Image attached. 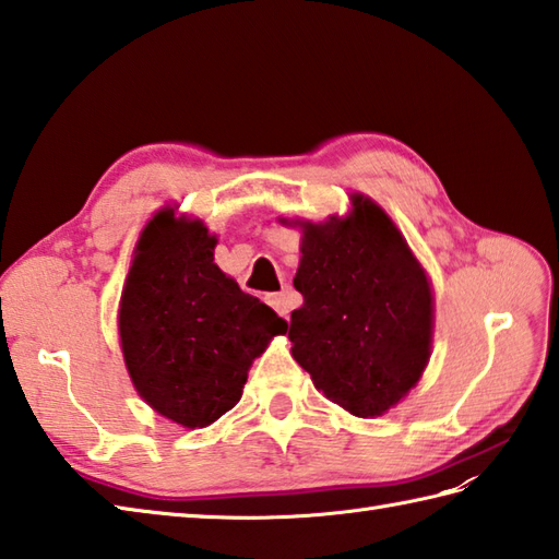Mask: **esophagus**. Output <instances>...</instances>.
Returning <instances> with one entry per match:
<instances>
[{
    "mask_svg": "<svg viewBox=\"0 0 559 559\" xmlns=\"http://www.w3.org/2000/svg\"><path fill=\"white\" fill-rule=\"evenodd\" d=\"M267 304L275 308L282 318H289L292 313V292L284 289L280 294H267Z\"/></svg>",
    "mask_w": 559,
    "mask_h": 559,
    "instance_id": "1",
    "label": "esophagus"
}]
</instances>
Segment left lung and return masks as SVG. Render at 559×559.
<instances>
[{
  "mask_svg": "<svg viewBox=\"0 0 559 559\" xmlns=\"http://www.w3.org/2000/svg\"><path fill=\"white\" fill-rule=\"evenodd\" d=\"M294 287L292 356L330 402L382 416L414 388L430 356L432 296L424 267L392 219L364 195L354 213L304 222Z\"/></svg>",
  "mask_w": 559,
  "mask_h": 559,
  "instance_id": "left-lung-1",
  "label": "left lung"
}]
</instances>
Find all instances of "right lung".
I'll list each match as a JSON object with an SVG mask.
<instances>
[{
    "label": "right lung",
    "mask_w": 559,
    "mask_h": 559,
    "mask_svg": "<svg viewBox=\"0 0 559 559\" xmlns=\"http://www.w3.org/2000/svg\"><path fill=\"white\" fill-rule=\"evenodd\" d=\"M215 243L201 222L159 210L121 294V352L135 390L183 428L234 408L253 358L287 332V320L215 265Z\"/></svg>",
    "instance_id": "right-lung-1"
}]
</instances>
